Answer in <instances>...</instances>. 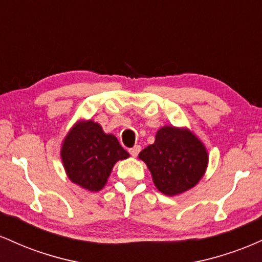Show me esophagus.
Here are the masks:
<instances>
[{"label": "esophagus", "mask_w": 262, "mask_h": 262, "mask_svg": "<svg viewBox=\"0 0 262 262\" xmlns=\"http://www.w3.org/2000/svg\"><path fill=\"white\" fill-rule=\"evenodd\" d=\"M141 150V146L140 145H135L133 146L132 149H129V154H130L132 156H138V154H139V151Z\"/></svg>", "instance_id": "1"}]
</instances>
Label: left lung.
<instances>
[{
	"instance_id": "obj_1",
	"label": "left lung",
	"mask_w": 262,
	"mask_h": 262,
	"mask_svg": "<svg viewBox=\"0 0 262 262\" xmlns=\"http://www.w3.org/2000/svg\"><path fill=\"white\" fill-rule=\"evenodd\" d=\"M156 188L167 196L196 186L206 171L208 154L203 144L186 129L164 127L155 141L140 151Z\"/></svg>"
}]
</instances>
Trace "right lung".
Masks as SVG:
<instances>
[{"instance_id": "add662e5", "label": "right lung", "mask_w": 262, "mask_h": 262, "mask_svg": "<svg viewBox=\"0 0 262 262\" xmlns=\"http://www.w3.org/2000/svg\"><path fill=\"white\" fill-rule=\"evenodd\" d=\"M129 154L112 134H104L98 123H79L66 135L61 159L69 179L89 191L106 185L114 164Z\"/></svg>"}]
</instances>
